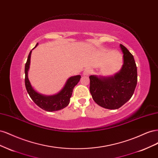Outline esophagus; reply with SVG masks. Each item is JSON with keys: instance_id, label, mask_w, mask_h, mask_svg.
Here are the masks:
<instances>
[{"instance_id": "obj_1", "label": "esophagus", "mask_w": 158, "mask_h": 158, "mask_svg": "<svg viewBox=\"0 0 158 158\" xmlns=\"http://www.w3.org/2000/svg\"><path fill=\"white\" fill-rule=\"evenodd\" d=\"M92 73V70H91L90 69H85L84 70V73H83V74L84 76H89V74H91Z\"/></svg>"}]
</instances>
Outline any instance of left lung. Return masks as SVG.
Masks as SVG:
<instances>
[{"instance_id":"obj_1","label":"left lung","mask_w":158,"mask_h":158,"mask_svg":"<svg viewBox=\"0 0 158 158\" xmlns=\"http://www.w3.org/2000/svg\"><path fill=\"white\" fill-rule=\"evenodd\" d=\"M123 52L121 70L111 77L89 76V91L94 102L109 109L120 108L131 98L137 84V67L133 55L120 44Z\"/></svg>"}]
</instances>
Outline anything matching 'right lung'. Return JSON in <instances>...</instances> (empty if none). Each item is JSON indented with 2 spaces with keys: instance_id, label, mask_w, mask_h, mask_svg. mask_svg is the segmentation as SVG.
I'll return each mask as SVG.
<instances>
[{
  "instance_id": "right-lung-1",
  "label": "right lung",
  "mask_w": 158,
  "mask_h": 158,
  "mask_svg": "<svg viewBox=\"0 0 158 158\" xmlns=\"http://www.w3.org/2000/svg\"><path fill=\"white\" fill-rule=\"evenodd\" d=\"M37 44H36L34 48L37 47ZM31 54V51L28 55L25 65V85L30 98L37 106L47 111L51 112L59 111V110L66 107L70 103V99L72 96L74 88L80 80V75L72 76L69 78L66 81L64 88L57 94L49 95V96L40 94L32 88L27 77V72L29 70L30 64Z\"/></svg>"
}]
</instances>
